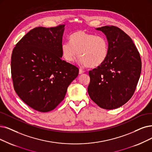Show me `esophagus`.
I'll list each match as a JSON object with an SVG mask.
<instances>
[{
	"mask_svg": "<svg viewBox=\"0 0 152 152\" xmlns=\"http://www.w3.org/2000/svg\"><path fill=\"white\" fill-rule=\"evenodd\" d=\"M84 72H85V71H84V70H83L82 69H79V74H80H80H83Z\"/></svg>",
	"mask_w": 152,
	"mask_h": 152,
	"instance_id": "1",
	"label": "esophagus"
}]
</instances>
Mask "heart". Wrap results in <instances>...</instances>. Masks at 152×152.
Here are the masks:
<instances>
[{"label":"heart","mask_w":152,"mask_h":152,"mask_svg":"<svg viewBox=\"0 0 152 152\" xmlns=\"http://www.w3.org/2000/svg\"><path fill=\"white\" fill-rule=\"evenodd\" d=\"M69 39L70 42H64L61 46L63 57L67 62H74L79 56L78 62L81 65L95 68L106 60L108 44L104 36L78 30Z\"/></svg>","instance_id":"obj_1"}]
</instances>
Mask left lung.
Instances as JSON below:
<instances>
[{"mask_svg": "<svg viewBox=\"0 0 152 152\" xmlns=\"http://www.w3.org/2000/svg\"><path fill=\"white\" fill-rule=\"evenodd\" d=\"M95 29L106 35L108 53L104 64L89 71L88 93L100 107L112 110L124 105L134 94L142 71L141 58L122 30L115 26Z\"/></svg>", "mask_w": 152, "mask_h": 152, "instance_id": "obj_1", "label": "left lung"}]
</instances>
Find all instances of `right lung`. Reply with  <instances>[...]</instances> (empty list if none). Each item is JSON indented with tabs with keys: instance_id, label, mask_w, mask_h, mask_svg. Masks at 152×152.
I'll return each mask as SVG.
<instances>
[{
	"instance_id": "add662e5",
	"label": "right lung",
	"mask_w": 152,
	"mask_h": 152,
	"mask_svg": "<svg viewBox=\"0 0 152 152\" xmlns=\"http://www.w3.org/2000/svg\"><path fill=\"white\" fill-rule=\"evenodd\" d=\"M64 25L33 28L18 42L11 57L15 92L34 110L50 112L65 98L79 70L62 60Z\"/></svg>"
}]
</instances>
